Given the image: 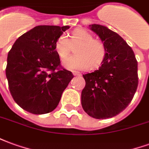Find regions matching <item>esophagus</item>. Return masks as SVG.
<instances>
[{"instance_id": "esophagus-1", "label": "esophagus", "mask_w": 149, "mask_h": 149, "mask_svg": "<svg viewBox=\"0 0 149 149\" xmlns=\"http://www.w3.org/2000/svg\"><path fill=\"white\" fill-rule=\"evenodd\" d=\"M72 74L74 75V76H81V72H79L77 71H73L72 72Z\"/></svg>"}]
</instances>
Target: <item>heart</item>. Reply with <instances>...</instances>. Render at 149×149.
I'll return each instance as SVG.
<instances>
[{
  "label": "heart",
  "mask_w": 149,
  "mask_h": 149,
  "mask_svg": "<svg viewBox=\"0 0 149 149\" xmlns=\"http://www.w3.org/2000/svg\"><path fill=\"white\" fill-rule=\"evenodd\" d=\"M76 55L68 57L63 62V65L68 70H88L100 67L106 56L104 43L85 29H77L72 33L70 40L65 34L60 35L56 40L55 51L61 60L68 57L71 52V45H77Z\"/></svg>",
  "instance_id": "b5f03b06"
}]
</instances>
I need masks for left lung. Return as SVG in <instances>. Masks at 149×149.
<instances>
[{"instance_id":"left-lung-1","label":"left lung","mask_w":149,"mask_h":149,"mask_svg":"<svg viewBox=\"0 0 149 149\" xmlns=\"http://www.w3.org/2000/svg\"><path fill=\"white\" fill-rule=\"evenodd\" d=\"M89 27L104 43L107 52L98 70L83 75L81 105L93 118H111L125 109L134 97L137 61L131 47L116 33L100 24Z\"/></svg>"}]
</instances>
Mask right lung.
<instances>
[{
	"mask_svg": "<svg viewBox=\"0 0 149 149\" xmlns=\"http://www.w3.org/2000/svg\"><path fill=\"white\" fill-rule=\"evenodd\" d=\"M69 26L39 25L21 35L8 52L5 69L12 97L33 114H45L58 105L73 78L61 66L56 40Z\"/></svg>",
	"mask_w": 149,
	"mask_h": 149,
	"instance_id": "right-lung-1",
	"label": "right lung"
}]
</instances>
